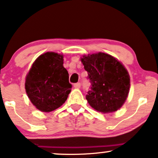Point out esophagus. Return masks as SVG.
<instances>
[{"instance_id":"esophagus-1","label":"esophagus","mask_w":158,"mask_h":158,"mask_svg":"<svg viewBox=\"0 0 158 158\" xmlns=\"http://www.w3.org/2000/svg\"><path fill=\"white\" fill-rule=\"evenodd\" d=\"M73 87L75 88H79L81 87V84L79 82H77V83H75V84L73 85Z\"/></svg>"}]
</instances>
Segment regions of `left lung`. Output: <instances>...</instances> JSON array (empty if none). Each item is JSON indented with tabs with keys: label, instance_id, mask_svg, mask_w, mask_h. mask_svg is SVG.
<instances>
[{
	"label": "left lung",
	"instance_id": "obj_1",
	"mask_svg": "<svg viewBox=\"0 0 158 158\" xmlns=\"http://www.w3.org/2000/svg\"><path fill=\"white\" fill-rule=\"evenodd\" d=\"M90 82L86 99L92 108L110 113L122 107L130 88L129 74L115 58L104 52L84 56L81 59Z\"/></svg>",
	"mask_w": 158,
	"mask_h": 158
}]
</instances>
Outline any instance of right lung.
Instances as JSON below:
<instances>
[{
    "instance_id": "right-lung-1",
    "label": "right lung",
    "mask_w": 158,
    "mask_h": 158,
    "mask_svg": "<svg viewBox=\"0 0 158 158\" xmlns=\"http://www.w3.org/2000/svg\"><path fill=\"white\" fill-rule=\"evenodd\" d=\"M63 56L53 52L42 54L34 61L27 75L25 89L37 109L50 112L64 104L70 93L68 70Z\"/></svg>"
}]
</instances>
